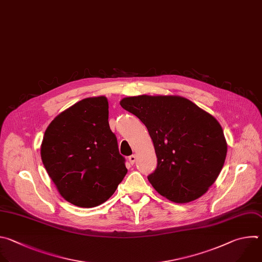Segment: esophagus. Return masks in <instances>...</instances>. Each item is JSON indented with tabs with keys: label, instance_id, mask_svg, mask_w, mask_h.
<instances>
[{
	"label": "esophagus",
	"instance_id": "1",
	"mask_svg": "<svg viewBox=\"0 0 262 262\" xmlns=\"http://www.w3.org/2000/svg\"><path fill=\"white\" fill-rule=\"evenodd\" d=\"M128 160H129L130 164H132V165H133V164L135 163V161H136V156H135V155H131V156H129Z\"/></svg>",
	"mask_w": 262,
	"mask_h": 262
}]
</instances>
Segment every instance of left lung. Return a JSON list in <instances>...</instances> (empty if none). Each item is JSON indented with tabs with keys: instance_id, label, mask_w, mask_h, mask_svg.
<instances>
[{
	"instance_id": "left-lung-1",
	"label": "left lung",
	"mask_w": 262,
	"mask_h": 262,
	"mask_svg": "<svg viewBox=\"0 0 262 262\" xmlns=\"http://www.w3.org/2000/svg\"><path fill=\"white\" fill-rule=\"evenodd\" d=\"M121 106L144 124L154 142L157 167L147 179L158 193L186 203L215 183L227 143L213 116L180 96L128 97Z\"/></svg>"
}]
</instances>
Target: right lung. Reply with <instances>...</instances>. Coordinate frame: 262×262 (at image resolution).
<instances>
[{
  "label": "right lung",
  "mask_w": 262,
  "mask_h": 262,
  "mask_svg": "<svg viewBox=\"0 0 262 262\" xmlns=\"http://www.w3.org/2000/svg\"><path fill=\"white\" fill-rule=\"evenodd\" d=\"M41 159L67 201L80 207L105 202L127 173L107 99L86 98L60 114L44 133Z\"/></svg>",
  "instance_id": "add662e5"
}]
</instances>
